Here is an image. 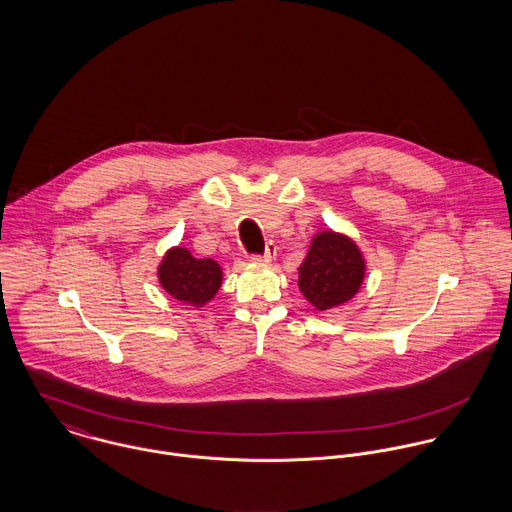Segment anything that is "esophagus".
I'll use <instances>...</instances> for the list:
<instances>
[{
	"label": "esophagus",
	"instance_id": "1",
	"mask_svg": "<svg viewBox=\"0 0 512 512\" xmlns=\"http://www.w3.org/2000/svg\"><path fill=\"white\" fill-rule=\"evenodd\" d=\"M274 256H276V244H274V242H268L264 254H254V256H250V258H252L254 262H270Z\"/></svg>",
	"mask_w": 512,
	"mask_h": 512
}]
</instances>
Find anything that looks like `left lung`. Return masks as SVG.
Wrapping results in <instances>:
<instances>
[{"label": "left lung", "mask_w": 512, "mask_h": 512, "mask_svg": "<svg viewBox=\"0 0 512 512\" xmlns=\"http://www.w3.org/2000/svg\"><path fill=\"white\" fill-rule=\"evenodd\" d=\"M365 280V258L345 234L323 230L311 240L297 286L319 311L347 303Z\"/></svg>", "instance_id": "8db88e82"}]
</instances>
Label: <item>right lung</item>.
<instances>
[{
  "label": "right lung",
  "mask_w": 512,
  "mask_h": 512,
  "mask_svg": "<svg viewBox=\"0 0 512 512\" xmlns=\"http://www.w3.org/2000/svg\"><path fill=\"white\" fill-rule=\"evenodd\" d=\"M157 276L165 292L195 307L211 301L222 284V270L215 260H197L181 246L171 248L163 256Z\"/></svg>",
  "instance_id": "add662e5"
}]
</instances>
